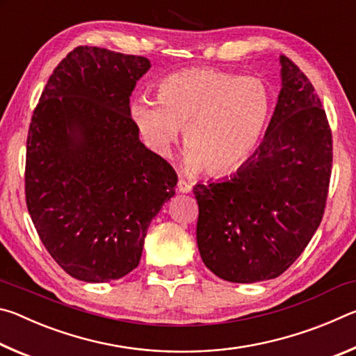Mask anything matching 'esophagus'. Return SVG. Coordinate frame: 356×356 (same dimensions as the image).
Here are the masks:
<instances>
[{"label":"esophagus","mask_w":356,"mask_h":356,"mask_svg":"<svg viewBox=\"0 0 356 356\" xmlns=\"http://www.w3.org/2000/svg\"><path fill=\"white\" fill-rule=\"evenodd\" d=\"M177 188H179L180 193H190V191H191V185H190L188 182H186L185 179H179Z\"/></svg>","instance_id":"esophagus-1"}]
</instances>
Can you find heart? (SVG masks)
<instances>
[{
	"label": "heart",
	"mask_w": 356,
	"mask_h": 356,
	"mask_svg": "<svg viewBox=\"0 0 356 356\" xmlns=\"http://www.w3.org/2000/svg\"><path fill=\"white\" fill-rule=\"evenodd\" d=\"M272 114V95L254 76L212 69L170 75L156 99L138 97L130 116L149 150L170 156L185 127V168L229 172L254 154Z\"/></svg>",
	"instance_id": "1"
}]
</instances>
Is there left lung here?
Instances as JSON below:
<instances>
[{
    "mask_svg": "<svg viewBox=\"0 0 356 356\" xmlns=\"http://www.w3.org/2000/svg\"><path fill=\"white\" fill-rule=\"evenodd\" d=\"M281 91L261 146L229 179L196 184V240L221 280L251 282L284 273L321 225L333 161L321 99L280 56Z\"/></svg>",
    "mask_w": 356,
    "mask_h": 356,
    "instance_id": "left-lung-1",
    "label": "left lung"
}]
</instances>
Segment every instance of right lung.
<instances>
[{
    "mask_svg": "<svg viewBox=\"0 0 356 356\" xmlns=\"http://www.w3.org/2000/svg\"><path fill=\"white\" fill-rule=\"evenodd\" d=\"M147 58L76 47L35 106L26 143V204L64 272L110 282L138 267L144 237L176 195L177 174L140 141L130 95Z\"/></svg>",
    "mask_w": 356,
    "mask_h": 356,
    "instance_id": "obj_1",
    "label": "right lung"
}]
</instances>
